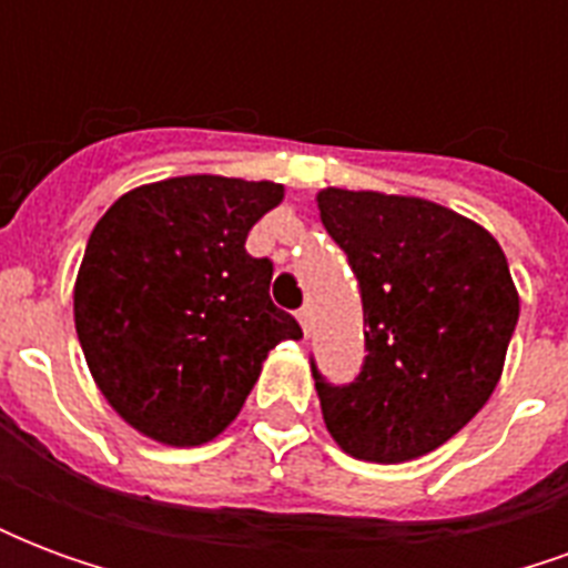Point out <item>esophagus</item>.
<instances>
[{"instance_id": "34e87169", "label": "esophagus", "mask_w": 568, "mask_h": 568, "mask_svg": "<svg viewBox=\"0 0 568 568\" xmlns=\"http://www.w3.org/2000/svg\"><path fill=\"white\" fill-rule=\"evenodd\" d=\"M297 322H301V328L310 334V328H313V310H310V304H304V307L297 310Z\"/></svg>"}]
</instances>
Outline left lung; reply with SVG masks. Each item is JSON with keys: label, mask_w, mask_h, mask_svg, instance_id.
Returning <instances> with one entry per match:
<instances>
[{"label": "left lung", "mask_w": 568, "mask_h": 568, "mask_svg": "<svg viewBox=\"0 0 568 568\" xmlns=\"http://www.w3.org/2000/svg\"><path fill=\"white\" fill-rule=\"evenodd\" d=\"M365 313L353 383L313 365L322 417L356 459L407 463L450 440L496 389L520 316L505 252L480 224L432 200L320 191Z\"/></svg>", "instance_id": "obj_1"}]
</instances>
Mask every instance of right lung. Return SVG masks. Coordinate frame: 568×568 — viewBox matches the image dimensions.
Returning a JSON list of instances; mask_svg holds the SVG:
<instances>
[{
    "instance_id": "right-lung-1",
    "label": "right lung",
    "mask_w": 568,
    "mask_h": 568,
    "mask_svg": "<svg viewBox=\"0 0 568 568\" xmlns=\"http://www.w3.org/2000/svg\"><path fill=\"white\" fill-rule=\"evenodd\" d=\"M276 182L179 175L133 187L93 227L75 332L93 381L142 435L194 447L234 423L261 362L301 325L271 301V258L246 236Z\"/></svg>"
}]
</instances>
